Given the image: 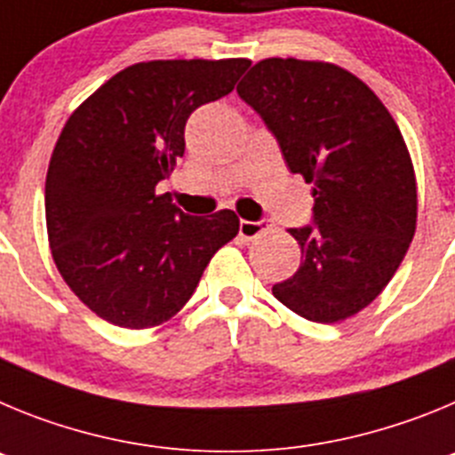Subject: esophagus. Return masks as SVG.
<instances>
[{
  "label": "esophagus",
  "instance_id": "obj_1",
  "mask_svg": "<svg viewBox=\"0 0 455 455\" xmlns=\"http://www.w3.org/2000/svg\"><path fill=\"white\" fill-rule=\"evenodd\" d=\"M269 228H272V222H267V220H260V222H249V220H243V222H240V235H243L244 240H253V237L267 233Z\"/></svg>",
  "mask_w": 455,
  "mask_h": 455
}]
</instances>
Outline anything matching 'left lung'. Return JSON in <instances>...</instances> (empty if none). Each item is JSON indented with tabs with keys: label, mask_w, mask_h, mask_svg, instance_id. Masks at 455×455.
Instances as JSON below:
<instances>
[{
	"label": "left lung",
	"mask_w": 455,
	"mask_h": 455,
	"mask_svg": "<svg viewBox=\"0 0 455 455\" xmlns=\"http://www.w3.org/2000/svg\"><path fill=\"white\" fill-rule=\"evenodd\" d=\"M237 95L276 136L290 172L313 183L315 224L290 228L301 265L274 297L319 324L360 313L417 227L415 167L395 117L365 81L326 60H258Z\"/></svg>",
	"instance_id": "obj_1"
}]
</instances>
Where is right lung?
<instances>
[{
    "label": "right lung",
    "mask_w": 455,
    "mask_h": 455,
    "mask_svg": "<svg viewBox=\"0 0 455 455\" xmlns=\"http://www.w3.org/2000/svg\"><path fill=\"white\" fill-rule=\"evenodd\" d=\"M249 65H129L65 122L44 183L49 247L69 290L110 324H165L188 304L215 251L237 235L233 211L190 218L156 186L186 151L192 110L228 95Z\"/></svg>",
    "instance_id": "add662e5"
}]
</instances>
